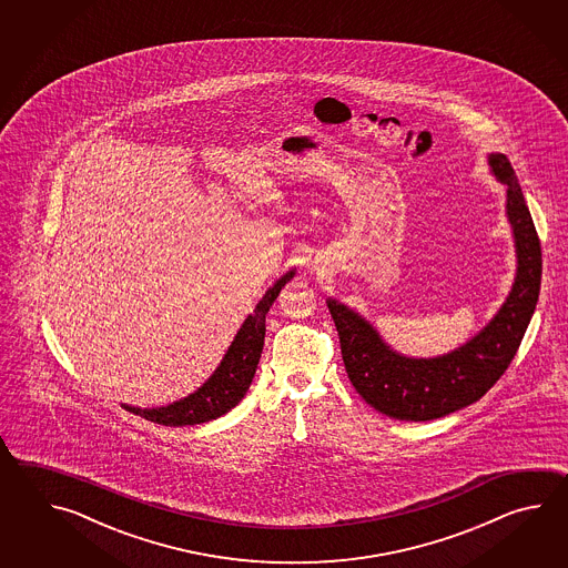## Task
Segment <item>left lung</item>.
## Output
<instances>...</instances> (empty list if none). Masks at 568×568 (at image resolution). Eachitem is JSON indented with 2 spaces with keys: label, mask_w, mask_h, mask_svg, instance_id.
Masks as SVG:
<instances>
[{
  "label": "left lung",
  "mask_w": 568,
  "mask_h": 568,
  "mask_svg": "<svg viewBox=\"0 0 568 568\" xmlns=\"http://www.w3.org/2000/svg\"><path fill=\"white\" fill-rule=\"evenodd\" d=\"M489 172L506 184V217L516 247V278L494 318L459 347L436 357H408L387 345L365 316L328 298L351 384L372 408L406 423H426L485 396L514 359L540 294L542 252L518 176L501 152Z\"/></svg>",
  "instance_id": "1"
}]
</instances>
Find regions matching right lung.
I'll return each instance as SVG.
<instances>
[{
    "instance_id": "obj_1",
    "label": "right lung",
    "mask_w": 568,
    "mask_h": 568,
    "mask_svg": "<svg viewBox=\"0 0 568 568\" xmlns=\"http://www.w3.org/2000/svg\"><path fill=\"white\" fill-rule=\"evenodd\" d=\"M294 274H296V267L286 272L267 288L262 301L257 302L254 313L247 314V318L243 321L237 335L231 341L230 349L225 351L223 359L219 363L217 369L209 375L205 384L196 387L193 394L158 408H138L130 404H121V408L133 412L135 416H142L150 423L164 424V426H193V424L209 423L227 414L231 408H235L252 386L257 363L262 357L267 311L278 298L280 290L294 278Z\"/></svg>"
}]
</instances>
